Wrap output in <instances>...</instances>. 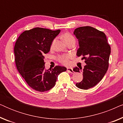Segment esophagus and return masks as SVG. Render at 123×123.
Returning <instances> with one entry per match:
<instances>
[{"mask_svg": "<svg viewBox=\"0 0 123 123\" xmlns=\"http://www.w3.org/2000/svg\"><path fill=\"white\" fill-rule=\"evenodd\" d=\"M67 71L70 72V73H74V72L73 71V69L71 68H67Z\"/></svg>", "mask_w": 123, "mask_h": 123, "instance_id": "obj_1", "label": "esophagus"}]
</instances>
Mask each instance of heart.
<instances>
[{
    "label": "heart",
    "mask_w": 123,
    "mask_h": 123,
    "mask_svg": "<svg viewBox=\"0 0 123 123\" xmlns=\"http://www.w3.org/2000/svg\"><path fill=\"white\" fill-rule=\"evenodd\" d=\"M63 38L64 40L66 43L68 42L71 41V40H74V38L72 36V35H70L69 33H66L63 36ZM54 43V41H53V44ZM70 56L69 55H62V56H59L58 57V60H59L60 62H61L62 63L64 64L65 65H68L69 63V58Z\"/></svg>",
    "instance_id": "obj_1"
}]
</instances>
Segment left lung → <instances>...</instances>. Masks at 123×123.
Wrapping results in <instances>:
<instances>
[{
  "label": "left lung",
  "mask_w": 123,
  "mask_h": 123,
  "mask_svg": "<svg viewBox=\"0 0 123 123\" xmlns=\"http://www.w3.org/2000/svg\"><path fill=\"white\" fill-rule=\"evenodd\" d=\"M73 34L78 41L76 55L83 57L86 64L82 70L77 67L73 69L75 72H83V80L75 86L88 90L99 83L106 73L111 48L105 33L92 27H80L74 30Z\"/></svg>",
  "instance_id": "1"
}]
</instances>
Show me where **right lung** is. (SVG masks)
<instances>
[{
    "label": "right lung",
    "instance_id": "obj_1",
    "mask_svg": "<svg viewBox=\"0 0 123 123\" xmlns=\"http://www.w3.org/2000/svg\"><path fill=\"white\" fill-rule=\"evenodd\" d=\"M60 30L52 31L36 27L25 31L14 45L15 62L17 70L33 90L45 92L55 86L58 75L66 71L65 67L56 66L50 70L45 69V54L50 51Z\"/></svg>",
    "mask_w": 123,
    "mask_h": 123
}]
</instances>
